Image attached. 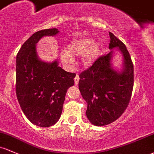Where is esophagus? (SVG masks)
<instances>
[{
    "label": "esophagus",
    "instance_id": "obj_1",
    "mask_svg": "<svg viewBox=\"0 0 154 154\" xmlns=\"http://www.w3.org/2000/svg\"><path fill=\"white\" fill-rule=\"evenodd\" d=\"M79 75H75V79H74V82H75V85H77V84H79Z\"/></svg>",
    "mask_w": 154,
    "mask_h": 154
}]
</instances>
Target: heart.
Instances as JSON below:
<instances>
[{
  "mask_svg": "<svg viewBox=\"0 0 154 154\" xmlns=\"http://www.w3.org/2000/svg\"><path fill=\"white\" fill-rule=\"evenodd\" d=\"M102 46L99 42H95L91 37L77 38L72 39L67 45L66 51L61 54V59L64 64L70 66L73 64V57H81L84 65L92 64L100 55Z\"/></svg>",
  "mask_w": 154,
  "mask_h": 154,
  "instance_id": "heart-1",
  "label": "heart"
}]
</instances>
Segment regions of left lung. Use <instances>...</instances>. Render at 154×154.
Here are the masks:
<instances>
[{
	"mask_svg": "<svg viewBox=\"0 0 154 154\" xmlns=\"http://www.w3.org/2000/svg\"><path fill=\"white\" fill-rule=\"evenodd\" d=\"M111 52L99 57L88 69L79 75V87L87 103L86 115L97 126L108 125L118 119L129 103L134 86V65L126 47L109 32ZM123 56L121 70L112 66L113 51Z\"/></svg>",
	"mask_w": 154,
	"mask_h": 154,
	"instance_id": "1",
	"label": "left lung"
}]
</instances>
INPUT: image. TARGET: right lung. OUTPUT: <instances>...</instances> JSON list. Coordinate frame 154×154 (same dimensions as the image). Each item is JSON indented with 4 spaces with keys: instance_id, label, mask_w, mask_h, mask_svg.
I'll use <instances>...</instances> for the list:
<instances>
[{
    "instance_id": "obj_1",
    "label": "right lung",
    "mask_w": 154,
    "mask_h": 154,
    "mask_svg": "<svg viewBox=\"0 0 154 154\" xmlns=\"http://www.w3.org/2000/svg\"><path fill=\"white\" fill-rule=\"evenodd\" d=\"M57 29L34 33L20 49L16 57V95L26 117L34 125L49 127L60 118L67 89L73 86L75 73L38 57L36 45L45 36H55Z\"/></svg>"
}]
</instances>
